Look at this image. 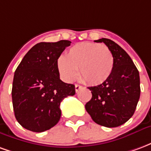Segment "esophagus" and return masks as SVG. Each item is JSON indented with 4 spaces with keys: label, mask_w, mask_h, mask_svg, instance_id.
I'll return each mask as SVG.
<instances>
[{
    "label": "esophagus",
    "mask_w": 151,
    "mask_h": 151,
    "mask_svg": "<svg viewBox=\"0 0 151 151\" xmlns=\"http://www.w3.org/2000/svg\"><path fill=\"white\" fill-rule=\"evenodd\" d=\"M82 86L78 85V84H75V91L76 92H78L80 90V89H82Z\"/></svg>",
    "instance_id": "34e87169"
}]
</instances>
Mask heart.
I'll return each instance as SVG.
<instances>
[{
  "label": "heart",
  "instance_id": "heart-1",
  "mask_svg": "<svg viewBox=\"0 0 151 151\" xmlns=\"http://www.w3.org/2000/svg\"><path fill=\"white\" fill-rule=\"evenodd\" d=\"M113 65V56L108 47L91 42L77 43L69 48L67 56L61 55L56 60V68L64 81H73L79 67L82 78L92 85L101 84L108 79Z\"/></svg>",
  "mask_w": 151,
  "mask_h": 151
}]
</instances>
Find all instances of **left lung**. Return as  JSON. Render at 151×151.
<instances>
[{"label": "left lung", "instance_id": "1", "mask_svg": "<svg viewBox=\"0 0 151 151\" xmlns=\"http://www.w3.org/2000/svg\"><path fill=\"white\" fill-rule=\"evenodd\" d=\"M111 50L114 65L104 82L88 87L91 99L85 108L95 123L108 128L118 127L133 116L140 98L139 72L128 53L109 39L95 40Z\"/></svg>", "mask_w": 151, "mask_h": 151}]
</instances>
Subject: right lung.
<instances>
[{
    "label": "right lung",
    "mask_w": 151,
    "mask_h": 151,
    "mask_svg": "<svg viewBox=\"0 0 151 151\" xmlns=\"http://www.w3.org/2000/svg\"><path fill=\"white\" fill-rule=\"evenodd\" d=\"M69 40L41 42L32 47L16 69L12 87V101L16 120L27 129L41 133L60 120V104L75 86L60 79L56 60Z\"/></svg>",
    "instance_id": "1"
}]
</instances>
